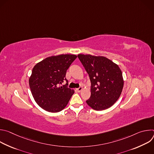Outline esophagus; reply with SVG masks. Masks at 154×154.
I'll return each instance as SVG.
<instances>
[{"label":"esophagus","mask_w":154,"mask_h":154,"mask_svg":"<svg viewBox=\"0 0 154 154\" xmlns=\"http://www.w3.org/2000/svg\"><path fill=\"white\" fill-rule=\"evenodd\" d=\"M82 90H83V88H82V87H79V88L77 89V91H78L79 93H80Z\"/></svg>","instance_id":"obj_1"}]
</instances>
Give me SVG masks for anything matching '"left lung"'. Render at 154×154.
Returning a JSON list of instances; mask_svg holds the SVG:
<instances>
[{"label":"left lung","instance_id":"8db88e82","mask_svg":"<svg viewBox=\"0 0 154 154\" xmlns=\"http://www.w3.org/2000/svg\"><path fill=\"white\" fill-rule=\"evenodd\" d=\"M78 58L91 84V96L86 101L87 104L97 111L112 106L119 99L124 86L118 65L105 57L79 54Z\"/></svg>","mask_w":154,"mask_h":154}]
</instances>
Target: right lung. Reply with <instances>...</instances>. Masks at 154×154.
<instances>
[{
	"instance_id": "1",
	"label": "right lung",
	"mask_w": 154,
	"mask_h": 154,
	"mask_svg": "<svg viewBox=\"0 0 154 154\" xmlns=\"http://www.w3.org/2000/svg\"><path fill=\"white\" fill-rule=\"evenodd\" d=\"M77 57L71 54L51 56L38 63L33 68L29 79L30 88L35 102L46 111H61L74 93L68 88L66 74ZM64 80L67 83L60 87Z\"/></svg>"
}]
</instances>
